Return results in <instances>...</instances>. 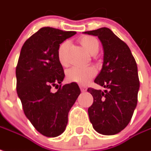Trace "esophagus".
<instances>
[{"label":"esophagus","instance_id":"esophagus-1","mask_svg":"<svg viewBox=\"0 0 151 151\" xmlns=\"http://www.w3.org/2000/svg\"><path fill=\"white\" fill-rule=\"evenodd\" d=\"M80 89H81V91H86V87L85 86H83V85H82V86H80Z\"/></svg>","mask_w":151,"mask_h":151}]
</instances>
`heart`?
Wrapping results in <instances>:
<instances>
[{
  "label": "heart",
  "mask_w": 151,
  "mask_h": 151,
  "mask_svg": "<svg viewBox=\"0 0 151 151\" xmlns=\"http://www.w3.org/2000/svg\"><path fill=\"white\" fill-rule=\"evenodd\" d=\"M79 42L83 48L91 55H96L99 51L100 44L97 38L92 36L86 35L79 38ZM68 46V41H64L59 46L57 50V57L62 65H66V50ZM96 74V70L92 67H72L66 71V79L69 83L78 84H86Z\"/></svg>",
  "instance_id": "obj_1"
}]
</instances>
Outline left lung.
Listing matches in <instances>:
<instances>
[{
  "instance_id": "1",
  "label": "left lung",
  "mask_w": 151,
  "mask_h": 151,
  "mask_svg": "<svg viewBox=\"0 0 151 151\" xmlns=\"http://www.w3.org/2000/svg\"><path fill=\"white\" fill-rule=\"evenodd\" d=\"M85 33L97 36L104 49V62L95 83L105 91L89 87L93 104L88 114L94 129L103 135H114L127 127L137 104L140 87L137 65L126 43L109 28Z\"/></svg>"
}]
</instances>
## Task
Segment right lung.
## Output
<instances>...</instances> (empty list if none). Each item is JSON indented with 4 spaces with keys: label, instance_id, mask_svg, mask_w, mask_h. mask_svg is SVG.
<instances>
[{
    "label": "right lung",
    "instance_id": "right-lung-1",
    "mask_svg": "<svg viewBox=\"0 0 151 151\" xmlns=\"http://www.w3.org/2000/svg\"><path fill=\"white\" fill-rule=\"evenodd\" d=\"M75 33L42 28L24 42L17 64L16 90L24 114L48 137L64 132L68 112L81 93L76 83L62 86L65 73L57 57L60 44ZM53 86L55 93L50 90Z\"/></svg>",
    "mask_w": 151,
    "mask_h": 151
}]
</instances>
